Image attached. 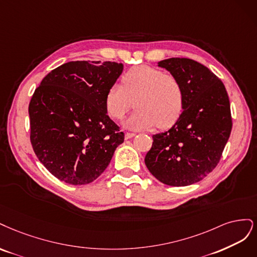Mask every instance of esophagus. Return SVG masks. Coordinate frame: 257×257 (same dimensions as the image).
Instances as JSON below:
<instances>
[{
  "instance_id": "34e87169",
  "label": "esophagus",
  "mask_w": 257,
  "mask_h": 257,
  "mask_svg": "<svg viewBox=\"0 0 257 257\" xmlns=\"http://www.w3.org/2000/svg\"><path fill=\"white\" fill-rule=\"evenodd\" d=\"M134 137H136V134H135V132H127V134L125 135V139H126V140L131 139V138H134Z\"/></svg>"
}]
</instances>
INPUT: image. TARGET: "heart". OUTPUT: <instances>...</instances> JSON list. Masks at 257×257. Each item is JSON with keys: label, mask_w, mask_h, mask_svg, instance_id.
<instances>
[{"label": "heart", "mask_w": 257, "mask_h": 257, "mask_svg": "<svg viewBox=\"0 0 257 257\" xmlns=\"http://www.w3.org/2000/svg\"><path fill=\"white\" fill-rule=\"evenodd\" d=\"M135 97L138 109L125 121L135 130H147L158 125L161 129L172 127L181 116L185 106V90L179 79L163 73L151 66H138L128 70L121 84H112L104 97L107 114L121 119L128 112Z\"/></svg>", "instance_id": "heart-1"}]
</instances>
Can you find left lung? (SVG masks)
Segmentation results:
<instances>
[{
	"instance_id": "left-lung-1",
	"label": "left lung",
	"mask_w": 257,
	"mask_h": 257,
	"mask_svg": "<svg viewBox=\"0 0 257 257\" xmlns=\"http://www.w3.org/2000/svg\"><path fill=\"white\" fill-rule=\"evenodd\" d=\"M158 66L181 82L185 106L170 130L153 136L145 164L165 185L189 186L205 178L221 159L233 126L228 95L222 81L198 62L172 57Z\"/></svg>"
}]
</instances>
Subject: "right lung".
Listing matches in <instances>:
<instances>
[{
	"label": "right lung",
	"instance_id": "right-lung-1",
	"mask_svg": "<svg viewBox=\"0 0 257 257\" xmlns=\"http://www.w3.org/2000/svg\"><path fill=\"white\" fill-rule=\"evenodd\" d=\"M121 63L77 61L49 72L29 104L31 144L38 160L66 184L101 175L123 132L106 114L104 97Z\"/></svg>",
	"mask_w": 257,
	"mask_h": 257
}]
</instances>
